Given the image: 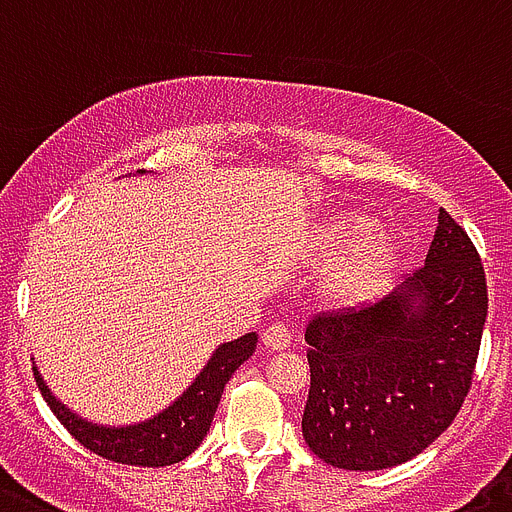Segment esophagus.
<instances>
[{
  "mask_svg": "<svg viewBox=\"0 0 512 512\" xmlns=\"http://www.w3.org/2000/svg\"><path fill=\"white\" fill-rule=\"evenodd\" d=\"M263 343L268 346L270 351L289 349V346H291V330L286 328V325H281V322H276V325H268V328L263 330Z\"/></svg>",
  "mask_w": 512,
  "mask_h": 512,
  "instance_id": "34e87169",
  "label": "esophagus"
}]
</instances>
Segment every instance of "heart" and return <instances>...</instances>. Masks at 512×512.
I'll return each mask as SVG.
<instances>
[{
    "mask_svg": "<svg viewBox=\"0 0 512 512\" xmlns=\"http://www.w3.org/2000/svg\"><path fill=\"white\" fill-rule=\"evenodd\" d=\"M359 210H343L322 223L315 252L322 260L341 255L325 278V294L333 302H354L375 289L395 260V239Z\"/></svg>",
    "mask_w": 512,
    "mask_h": 512,
    "instance_id": "heart-1",
    "label": "heart"
}]
</instances>
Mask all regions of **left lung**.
I'll use <instances>...</instances> for the list:
<instances>
[{
  "label": "left lung",
  "mask_w": 512,
  "mask_h": 512,
  "mask_svg": "<svg viewBox=\"0 0 512 512\" xmlns=\"http://www.w3.org/2000/svg\"><path fill=\"white\" fill-rule=\"evenodd\" d=\"M484 322L479 252L440 210L422 268L377 302L309 320V450L346 471H380L429 448L468 395Z\"/></svg>",
  "instance_id": "obj_1"
}]
</instances>
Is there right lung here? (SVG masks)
I'll list each match as a JSON object with an SVG mask.
<instances>
[{
  "instance_id": "right-lung-1",
  "label": "right lung",
  "mask_w": 512,
  "mask_h": 512,
  "mask_svg": "<svg viewBox=\"0 0 512 512\" xmlns=\"http://www.w3.org/2000/svg\"><path fill=\"white\" fill-rule=\"evenodd\" d=\"M255 346V333L221 343L208 359V364L200 369V375L192 380L190 388L184 390L171 406L145 422L127 424V427L93 424L83 416L72 414L57 395L51 393L36 367H33V375H36L38 390L49 403V409L83 448L101 455L106 461L158 468L184 461L187 455L200 448V442L208 435L210 422L216 416L226 382L249 356L255 354Z\"/></svg>"
}]
</instances>
